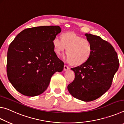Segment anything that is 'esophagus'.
<instances>
[{
	"mask_svg": "<svg viewBox=\"0 0 124 124\" xmlns=\"http://www.w3.org/2000/svg\"><path fill=\"white\" fill-rule=\"evenodd\" d=\"M69 69V67L68 66L66 65H64V70L65 71H66V70H68Z\"/></svg>",
	"mask_w": 124,
	"mask_h": 124,
	"instance_id": "esophagus-1",
	"label": "esophagus"
}]
</instances>
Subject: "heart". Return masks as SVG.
I'll use <instances>...</instances> for the list:
<instances>
[{"label": "heart", "instance_id": "obj_1", "mask_svg": "<svg viewBox=\"0 0 124 124\" xmlns=\"http://www.w3.org/2000/svg\"><path fill=\"white\" fill-rule=\"evenodd\" d=\"M55 53L62 55L66 49L67 62L75 65H80L86 62L92 53V45L90 40L77 35L72 32H66L58 36L52 40Z\"/></svg>", "mask_w": 124, "mask_h": 124}]
</instances>
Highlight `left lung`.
Instances as JSON below:
<instances>
[{
  "instance_id": "1",
  "label": "left lung",
  "mask_w": 124,
  "mask_h": 124,
  "mask_svg": "<svg viewBox=\"0 0 124 124\" xmlns=\"http://www.w3.org/2000/svg\"><path fill=\"white\" fill-rule=\"evenodd\" d=\"M85 36L92 43V53L85 63L71 68L75 79L68 89L75 98L90 102L102 96L110 88L119 62L110 43L98 36L90 33Z\"/></svg>"
}]
</instances>
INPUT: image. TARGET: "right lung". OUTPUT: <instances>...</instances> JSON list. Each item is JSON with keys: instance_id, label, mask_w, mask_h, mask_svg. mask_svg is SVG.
<instances>
[{"instance_id": "obj_1", "label": "right lung", "mask_w": 124, "mask_h": 124, "mask_svg": "<svg viewBox=\"0 0 124 124\" xmlns=\"http://www.w3.org/2000/svg\"><path fill=\"white\" fill-rule=\"evenodd\" d=\"M61 32L59 26L23 30L9 45L7 53L8 79L20 93L33 97L42 94L55 72L62 71L64 62L55 53L52 40Z\"/></svg>"}]
</instances>
